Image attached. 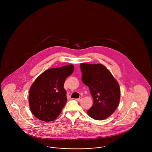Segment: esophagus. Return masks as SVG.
<instances>
[{
  "instance_id": "1",
  "label": "esophagus",
  "mask_w": 152,
  "mask_h": 152,
  "mask_svg": "<svg viewBox=\"0 0 152 152\" xmlns=\"http://www.w3.org/2000/svg\"><path fill=\"white\" fill-rule=\"evenodd\" d=\"M82 99H82L81 97H80V98H79V99H76V101L80 102V101H81L82 100Z\"/></svg>"
}]
</instances>
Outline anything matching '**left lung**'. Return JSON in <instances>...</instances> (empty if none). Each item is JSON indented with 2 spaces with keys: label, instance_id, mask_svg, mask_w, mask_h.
Wrapping results in <instances>:
<instances>
[{
  "label": "left lung",
  "instance_id": "left-lung-1",
  "mask_svg": "<svg viewBox=\"0 0 152 152\" xmlns=\"http://www.w3.org/2000/svg\"><path fill=\"white\" fill-rule=\"evenodd\" d=\"M81 79L89 87L94 104L88 115L96 120H104L115 111L120 99L119 84L108 69L102 64H80Z\"/></svg>",
  "mask_w": 152,
  "mask_h": 152
}]
</instances>
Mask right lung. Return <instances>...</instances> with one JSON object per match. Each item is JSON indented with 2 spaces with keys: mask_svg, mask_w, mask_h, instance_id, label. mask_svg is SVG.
Masks as SVG:
<instances>
[{
  "mask_svg": "<svg viewBox=\"0 0 152 152\" xmlns=\"http://www.w3.org/2000/svg\"><path fill=\"white\" fill-rule=\"evenodd\" d=\"M74 70L72 64L46 70L36 79L29 89V108L37 118L54 121L67 100L64 88L65 79Z\"/></svg>",
  "mask_w": 152,
  "mask_h": 152,
  "instance_id": "1",
  "label": "right lung"
}]
</instances>
